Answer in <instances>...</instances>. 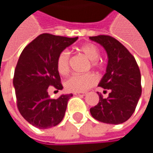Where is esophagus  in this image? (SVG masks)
I'll list each match as a JSON object with an SVG mask.
<instances>
[{
	"label": "esophagus",
	"instance_id": "esophagus-1",
	"mask_svg": "<svg viewBox=\"0 0 153 153\" xmlns=\"http://www.w3.org/2000/svg\"><path fill=\"white\" fill-rule=\"evenodd\" d=\"M74 94L79 95V96H85L86 93H84V92H76V93H74Z\"/></svg>",
	"mask_w": 153,
	"mask_h": 153
}]
</instances>
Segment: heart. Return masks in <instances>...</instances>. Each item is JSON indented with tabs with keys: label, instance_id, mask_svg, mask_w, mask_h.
<instances>
[{
	"label": "heart",
	"instance_id": "b5f03b06",
	"mask_svg": "<svg viewBox=\"0 0 153 153\" xmlns=\"http://www.w3.org/2000/svg\"><path fill=\"white\" fill-rule=\"evenodd\" d=\"M80 51L90 60L93 68L100 66L99 57L100 54L97 46L92 43H87L80 48ZM57 70L62 76H65L70 71V53L68 51H62L59 54L56 61ZM96 83V77L92 73L79 75L74 74L65 82V88L69 92H85L91 88Z\"/></svg>",
	"mask_w": 153,
	"mask_h": 153
}]
</instances>
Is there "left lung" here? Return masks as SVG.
<instances>
[{
  "label": "left lung",
  "instance_id": "8db88e82",
  "mask_svg": "<svg viewBox=\"0 0 153 153\" xmlns=\"http://www.w3.org/2000/svg\"><path fill=\"white\" fill-rule=\"evenodd\" d=\"M89 39L101 45L107 53L105 73L99 86L110 90L103 99L90 109L92 117L109 124H120L134 113L141 95V76L134 56L126 48L111 36H97Z\"/></svg>",
  "mask_w": 153,
  "mask_h": 153
}]
</instances>
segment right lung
Returning <instances> with one entry per match:
<instances>
[{"label":"right lung","instance_id":"right-lung-1","mask_svg":"<svg viewBox=\"0 0 153 153\" xmlns=\"http://www.w3.org/2000/svg\"><path fill=\"white\" fill-rule=\"evenodd\" d=\"M78 37L42 34L21 53L14 71L13 87L20 114L41 129L58 125L64 118L72 94L51 99L48 88L62 90L56 61L59 54Z\"/></svg>","mask_w":153,"mask_h":153}]
</instances>
